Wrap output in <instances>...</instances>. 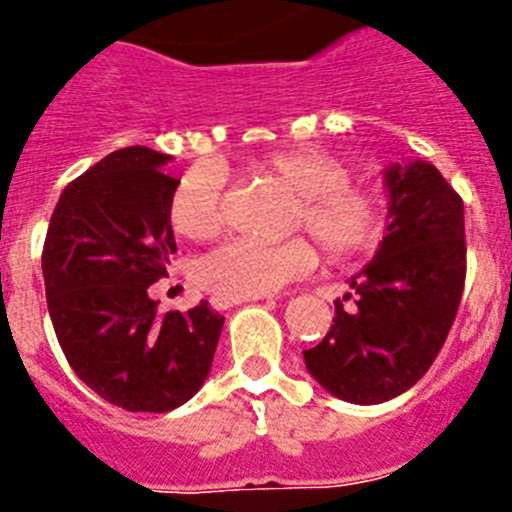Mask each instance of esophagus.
<instances>
[{
	"instance_id": "34e87169",
	"label": "esophagus",
	"mask_w": 512,
	"mask_h": 512,
	"mask_svg": "<svg viewBox=\"0 0 512 512\" xmlns=\"http://www.w3.org/2000/svg\"><path fill=\"white\" fill-rule=\"evenodd\" d=\"M250 300H257V298H229V295H214L212 305H214V308H217V310H227V308H232V305L250 303Z\"/></svg>"
}]
</instances>
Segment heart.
<instances>
[{"label":"heart","mask_w":512,"mask_h":512,"mask_svg":"<svg viewBox=\"0 0 512 512\" xmlns=\"http://www.w3.org/2000/svg\"><path fill=\"white\" fill-rule=\"evenodd\" d=\"M298 194L293 227L308 229L333 260L371 250L384 232V199L369 181L353 179L341 156L300 146L272 151L255 164ZM171 227L189 240H209L224 227L222 176L212 166L186 171L169 207ZM318 267L308 237L285 242L229 240L199 262L197 278L207 290L229 298H260L305 278Z\"/></svg>","instance_id":"b5f03b06"}]
</instances>
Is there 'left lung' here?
<instances>
[{"label": "left lung", "instance_id": "8db88e82", "mask_svg": "<svg viewBox=\"0 0 512 512\" xmlns=\"http://www.w3.org/2000/svg\"><path fill=\"white\" fill-rule=\"evenodd\" d=\"M384 179L389 227L374 260L348 280L356 310L336 300L326 338L303 351L310 376L351 404L389 401L427 374L465 288L460 194L427 161L391 164Z\"/></svg>", "mask_w": 512, "mask_h": 512}]
</instances>
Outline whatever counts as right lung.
Segmentation results:
<instances>
[{
	"label": "right lung",
	"instance_id": "right-lung-1",
	"mask_svg": "<svg viewBox=\"0 0 512 512\" xmlns=\"http://www.w3.org/2000/svg\"><path fill=\"white\" fill-rule=\"evenodd\" d=\"M171 156L128 146L60 194L45 250L47 310L62 353L100 399L128 412H171L202 389L224 315L207 300L159 315L148 285L176 252Z\"/></svg>",
	"mask_w": 512,
	"mask_h": 512
}]
</instances>
